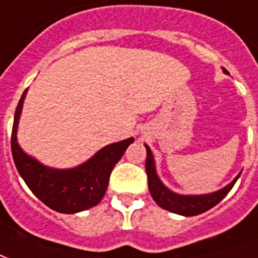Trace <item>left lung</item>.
I'll use <instances>...</instances> for the list:
<instances>
[{
    "label": "left lung",
    "mask_w": 258,
    "mask_h": 258,
    "mask_svg": "<svg viewBox=\"0 0 258 258\" xmlns=\"http://www.w3.org/2000/svg\"><path fill=\"white\" fill-rule=\"evenodd\" d=\"M225 74H229L227 70L223 69ZM146 147V173L147 181H149V191L152 194L153 200L156 201V204L161 207L163 209H167L173 214L182 215V216H195V215L204 214L209 211L211 208L218 205L227 192L233 188L234 182L240 177V174L234 178L230 184H227L225 188H222L219 191H215L211 194H204V195H180V194L173 192L171 189H168L156 173V166H154V159H153L152 150L150 147L145 145Z\"/></svg>",
    "instance_id": "1"
}]
</instances>
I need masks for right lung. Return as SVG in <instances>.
I'll return each instance as SVG.
<instances>
[{
  "label": "right lung",
  "mask_w": 258,
  "mask_h": 258,
  "mask_svg": "<svg viewBox=\"0 0 258 258\" xmlns=\"http://www.w3.org/2000/svg\"><path fill=\"white\" fill-rule=\"evenodd\" d=\"M26 91L19 99L14 116L11 150L18 173L39 200L56 212L77 214L98 205L105 195L109 175L133 138L102 147L91 159L74 168L57 170L43 166L21 149L17 139L18 122Z\"/></svg>",
  "instance_id": "1"
}]
</instances>
